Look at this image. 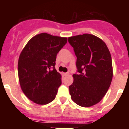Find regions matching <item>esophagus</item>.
Instances as JSON below:
<instances>
[{
	"instance_id": "esophagus-1",
	"label": "esophagus",
	"mask_w": 129,
	"mask_h": 129,
	"mask_svg": "<svg viewBox=\"0 0 129 129\" xmlns=\"http://www.w3.org/2000/svg\"><path fill=\"white\" fill-rule=\"evenodd\" d=\"M68 74H69L68 73H62V75H63L64 76H68Z\"/></svg>"
}]
</instances>
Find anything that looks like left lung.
Masks as SVG:
<instances>
[{
    "label": "left lung",
    "instance_id": "8db88e82",
    "mask_svg": "<svg viewBox=\"0 0 129 129\" xmlns=\"http://www.w3.org/2000/svg\"><path fill=\"white\" fill-rule=\"evenodd\" d=\"M74 48L78 74L69 86L72 100L78 105L90 107L98 103L109 90L113 70L110 51L103 40L92 34L68 37Z\"/></svg>",
    "mask_w": 129,
    "mask_h": 129
}]
</instances>
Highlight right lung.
Returning a JSON list of instances; mask_svg holds the SVG:
<instances>
[{
    "label": "right lung",
    "mask_w": 129,
    "mask_h": 129,
    "mask_svg": "<svg viewBox=\"0 0 129 129\" xmlns=\"http://www.w3.org/2000/svg\"><path fill=\"white\" fill-rule=\"evenodd\" d=\"M67 43V37L42 33L31 39L20 53L18 61L20 88L34 103L43 105L55 98L61 85V75L55 68L56 56Z\"/></svg>",
    "instance_id": "obj_1"
}]
</instances>
